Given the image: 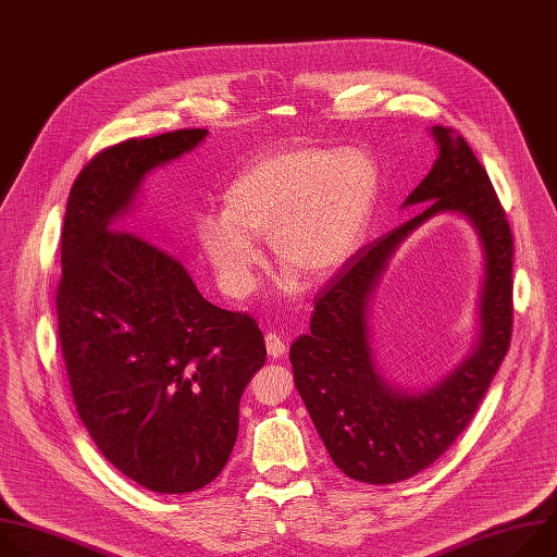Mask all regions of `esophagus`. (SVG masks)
Instances as JSON below:
<instances>
[{
    "instance_id": "esophagus-1",
    "label": "esophagus",
    "mask_w": 557,
    "mask_h": 557,
    "mask_svg": "<svg viewBox=\"0 0 557 557\" xmlns=\"http://www.w3.org/2000/svg\"><path fill=\"white\" fill-rule=\"evenodd\" d=\"M265 347H268V354L272 358H283L285 356V341L281 336H276V333H268Z\"/></svg>"
}]
</instances>
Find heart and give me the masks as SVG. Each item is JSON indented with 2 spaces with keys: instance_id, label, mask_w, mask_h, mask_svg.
<instances>
[{
  "instance_id": "heart-1",
  "label": "heart",
  "mask_w": 557,
  "mask_h": 557,
  "mask_svg": "<svg viewBox=\"0 0 557 557\" xmlns=\"http://www.w3.org/2000/svg\"><path fill=\"white\" fill-rule=\"evenodd\" d=\"M373 158L354 147H287L246 164L224 193V212L197 219V244L221 287L248 296L263 268L259 239L289 274L285 292L322 285L358 252L377 199Z\"/></svg>"
}]
</instances>
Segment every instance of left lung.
<instances>
[{"instance_id": "obj_1", "label": "left lung", "mask_w": 557, "mask_h": 557, "mask_svg": "<svg viewBox=\"0 0 557 557\" xmlns=\"http://www.w3.org/2000/svg\"><path fill=\"white\" fill-rule=\"evenodd\" d=\"M438 156L401 208L420 206L401 226L358 250L315 296L309 333L289 349L294 384L324 448L347 476L388 485L432 466L474 417L511 338L513 242L505 210L470 145L432 127ZM461 213L484 252L478 341L434 385L406 392L379 371L370 338V302L394 250L428 218Z\"/></svg>"}]
</instances>
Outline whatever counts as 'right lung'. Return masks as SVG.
<instances>
[{
    "label": "right lung",
    "instance_id": "right-lung-1",
    "mask_svg": "<svg viewBox=\"0 0 557 557\" xmlns=\"http://www.w3.org/2000/svg\"><path fill=\"white\" fill-rule=\"evenodd\" d=\"M206 136L104 149L63 219L57 315L78 417L111 466L158 494L201 490L226 468L242 395L265 362L255 318L208 302L173 255L121 226L147 175Z\"/></svg>",
    "mask_w": 557,
    "mask_h": 557
}]
</instances>
